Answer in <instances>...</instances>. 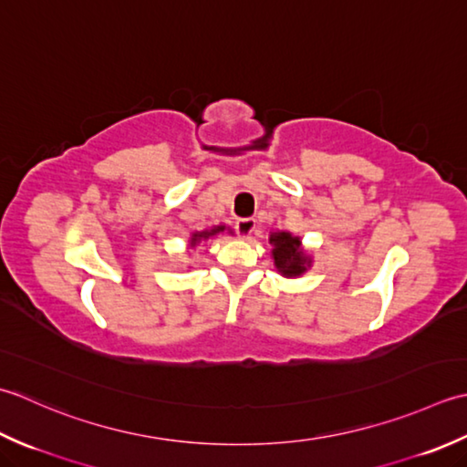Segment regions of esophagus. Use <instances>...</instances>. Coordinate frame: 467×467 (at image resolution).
I'll list each match as a JSON object with an SVG mask.
<instances>
[{"label":"esophagus","instance_id":"34e87169","mask_svg":"<svg viewBox=\"0 0 467 467\" xmlns=\"http://www.w3.org/2000/svg\"><path fill=\"white\" fill-rule=\"evenodd\" d=\"M235 230L242 237H250L255 232V220H250V217H245V220H237Z\"/></svg>","mask_w":467,"mask_h":467}]
</instances>
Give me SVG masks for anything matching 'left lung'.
<instances>
[{
  "label": "left lung",
  "mask_w": 467,
  "mask_h": 467,
  "mask_svg": "<svg viewBox=\"0 0 467 467\" xmlns=\"http://www.w3.org/2000/svg\"><path fill=\"white\" fill-rule=\"evenodd\" d=\"M270 244L274 245L272 258L278 272L286 278H298L310 268V255L302 250V242L298 235L288 232L270 234Z\"/></svg>",
  "instance_id": "left-lung-1"
}]
</instances>
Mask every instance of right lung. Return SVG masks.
Wrapping results in <instances>:
<instances>
[{
  "mask_svg": "<svg viewBox=\"0 0 467 467\" xmlns=\"http://www.w3.org/2000/svg\"><path fill=\"white\" fill-rule=\"evenodd\" d=\"M225 230V225H215V227H212V230H205V232H195L193 235H192V240H189V245L192 247H195L199 242L202 240H209V237H213V235H217V234H222Z\"/></svg>",
  "mask_w": 467,
  "mask_h": 467,
  "instance_id": "right-lung-1",
  "label": "right lung"
}]
</instances>
